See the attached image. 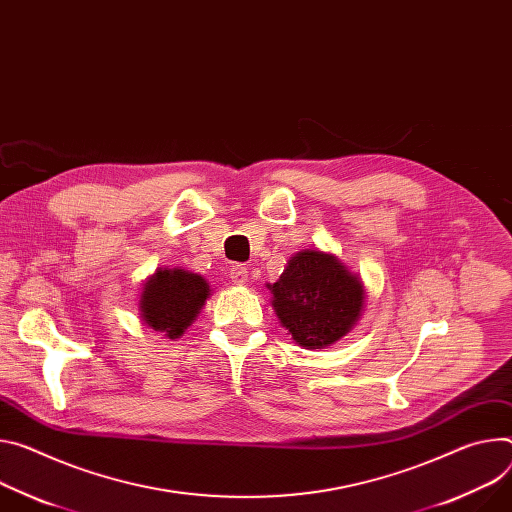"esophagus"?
Masks as SVG:
<instances>
[{"instance_id":"34e87169","label":"esophagus","mask_w":512,"mask_h":512,"mask_svg":"<svg viewBox=\"0 0 512 512\" xmlns=\"http://www.w3.org/2000/svg\"><path fill=\"white\" fill-rule=\"evenodd\" d=\"M228 277L237 286H245L249 282V269L245 265H232L228 271Z\"/></svg>"}]
</instances>
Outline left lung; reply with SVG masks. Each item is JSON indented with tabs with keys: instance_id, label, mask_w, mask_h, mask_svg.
Here are the masks:
<instances>
[{
	"instance_id": "8db88e82",
	"label": "left lung",
	"mask_w": 512,
	"mask_h": 512,
	"mask_svg": "<svg viewBox=\"0 0 512 512\" xmlns=\"http://www.w3.org/2000/svg\"><path fill=\"white\" fill-rule=\"evenodd\" d=\"M282 327L304 349H324L353 331L365 306V284L341 259L320 249H302L267 284Z\"/></svg>"
}]
</instances>
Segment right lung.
<instances>
[{
  "label": "right lung",
  "instance_id": "right-lung-1",
  "mask_svg": "<svg viewBox=\"0 0 512 512\" xmlns=\"http://www.w3.org/2000/svg\"><path fill=\"white\" fill-rule=\"evenodd\" d=\"M210 292V284L200 273L159 267L143 284L138 314L153 331L179 339L202 312Z\"/></svg>",
  "mask_w": 512,
  "mask_h": 512
}]
</instances>
